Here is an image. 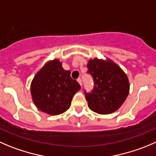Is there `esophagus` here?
I'll return each mask as SVG.
<instances>
[{"label": "esophagus", "mask_w": 156, "mask_h": 156, "mask_svg": "<svg viewBox=\"0 0 156 156\" xmlns=\"http://www.w3.org/2000/svg\"><path fill=\"white\" fill-rule=\"evenodd\" d=\"M77 81H78V83H79V84H80V85H82V81H81V78H78V80H77Z\"/></svg>", "instance_id": "34e87169"}]
</instances>
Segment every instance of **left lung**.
<instances>
[{
    "label": "left lung",
    "mask_w": 156,
    "mask_h": 156,
    "mask_svg": "<svg viewBox=\"0 0 156 156\" xmlns=\"http://www.w3.org/2000/svg\"><path fill=\"white\" fill-rule=\"evenodd\" d=\"M87 67L94 84L90 93L84 90L89 108L100 114L118 110L129 91V80L124 72L110 59H90Z\"/></svg>",
    "instance_id": "obj_1"
}]
</instances>
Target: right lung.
I'll return each mask as SVG.
<instances>
[{
  "instance_id": "obj_1",
  "label": "right lung",
  "mask_w": 156,
  "mask_h": 156,
  "mask_svg": "<svg viewBox=\"0 0 156 156\" xmlns=\"http://www.w3.org/2000/svg\"><path fill=\"white\" fill-rule=\"evenodd\" d=\"M58 59L49 61L36 74L31 83L32 98L36 107L50 115H58L70 107L74 94L81 89Z\"/></svg>"
}]
</instances>
